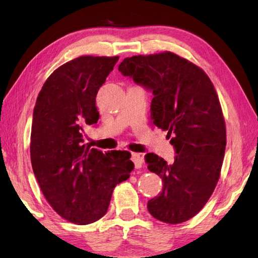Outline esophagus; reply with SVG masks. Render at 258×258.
<instances>
[{
	"instance_id": "obj_1",
	"label": "esophagus",
	"mask_w": 258,
	"mask_h": 258,
	"mask_svg": "<svg viewBox=\"0 0 258 258\" xmlns=\"http://www.w3.org/2000/svg\"><path fill=\"white\" fill-rule=\"evenodd\" d=\"M132 161L134 163L135 168H141L142 165H143L142 155L137 154V152H133V154H132Z\"/></svg>"
}]
</instances>
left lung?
<instances>
[{
    "instance_id": "left-lung-1",
    "label": "left lung",
    "mask_w": 258,
    "mask_h": 258,
    "mask_svg": "<svg viewBox=\"0 0 258 258\" xmlns=\"http://www.w3.org/2000/svg\"><path fill=\"white\" fill-rule=\"evenodd\" d=\"M118 71L154 94L150 118L167 131L177 155L173 164L146 155L148 169L164 182L148 211L168 224L190 220L211 198L223 164L226 131L215 87L202 68L169 51L125 58Z\"/></svg>"
}]
</instances>
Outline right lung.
<instances>
[{"instance_id": "1", "label": "right lung", "mask_w": 258, "mask_h": 258, "mask_svg": "<svg viewBox=\"0 0 258 258\" xmlns=\"http://www.w3.org/2000/svg\"><path fill=\"white\" fill-rule=\"evenodd\" d=\"M119 56L82 55L56 68L35 104L30 159L47 203L72 223H93L107 213L111 195L134 164L128 151L103 152L83 139L97 124L95 98Z\"/></svg>"}]
</instances>
